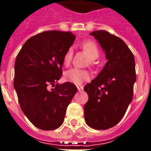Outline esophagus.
Segmentation results:
<instances>
[{"label": "esophagus", "instance_id": "esophagus-1", "mask_svg": "<svg viewBox=\"0 0 151 151\" xmlns=\"http://www.w3.org/2000/svg\"><path fill=\"white\" fill-rule=\"evenodd\" d=\"M78 91L83 90V86H78Z\"/></svg>", "mask_w": 151, "mask_h": 151}]
</instances>
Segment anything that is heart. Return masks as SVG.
<instances>
[{"mask_svg": "<svg viewBox=\"0 0 151 151\" xmlns=\"http://www.w3.org/2000/svg\"><path fill=\"white\" fill-rule=\"evenodd\" d=\"M81 49L83 50L85 53H87V55L90 57V63H93V60H95L99 57V50H98V45H96L95 42L92 41H84L81 44ZM73 54V48L70 47L67 49L63 57V64L65 65H68L72 61ZM90 78V73L86 70H79V69H71L68 70L65 73V79L67 81H70L71 83L76 85L81 84L84 81L89 80Z\"/></svg>", "mask_w": 151, "mask_h": 151, "instance_id": "1", "label": "heart"}]
</instances>
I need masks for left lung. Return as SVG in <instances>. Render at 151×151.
<instances>
[{"label":"left lung","instance_id":"obj_1","mask_svg":"<svg viewBox=\"0 0 151 151\" xmlns=\"http://www.w3.org/2000/svg\"><path fill=\"white\" fill-rule=\"evenodd\" d=\"M106 53L107 62L95 78L84 86L89 99L84 106L85 121L93 129L114 127L133 99L136 81L134 57L121 38L105 30L90 33Z\"/></svg>","mask_w":151,"mask_h":151}]
</instances>
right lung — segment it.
I'll return each mask as SVG.
<instances>
[{"label":"right lung","instance_id":"right-lung-1","mask_svg":"<svg viewBox=\"0 0 151 151\" xmlns=\"http://www.w3.org/2000/svg\"><path fill=\"white\" fill-rule=\"evenodd\" d=\"M76 37L71 32L45 31L28 39L14 66L13 86L22 111L39 129L53 130L64 122L67 106L78 92L71 82L56 84L63 57Z\"/></svg>","mask_w":151,"mask_h":151}]
</instances>
